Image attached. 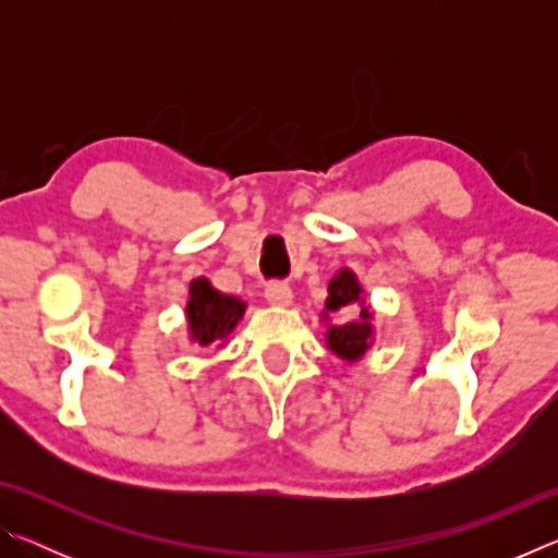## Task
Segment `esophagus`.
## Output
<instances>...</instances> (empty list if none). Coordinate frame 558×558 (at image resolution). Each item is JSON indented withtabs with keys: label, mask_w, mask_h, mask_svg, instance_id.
Instances as JSON below:
<instances>
[{
	"label": "esophagus",
	"mask_w": 558,
	"mask_h": 558,
	"mask_svg": "<svg viewBox=\"0 0 558 558\" xmlns=\"http://www.w3.org/2000/svg\"><path fill=\"white\" fill-rule=\"evenodd\" d=\"M266 300L272 302V305H290L292 300V290L288 282L282 280H272L266 286Z\"/></svg>",
	"instance_id": "1"
}]
</instances>
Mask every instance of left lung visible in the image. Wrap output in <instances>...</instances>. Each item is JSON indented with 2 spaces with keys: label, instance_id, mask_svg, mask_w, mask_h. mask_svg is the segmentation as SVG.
Listing matches in <instances>:
<instances>
[{
  "label": "left lung",
  "instance_id": "8db88e82",
  "mask_svg": "<svg viewBox=\"0 0 558 558\" xmlns=\"http://www.w3.org/2000/svg\"><path fill=\"white\" fill-rule=\"evenodd\" d=\"M359 305V317L347 323L342 327H329L327 332V344L337 356L347 359V362H354V359L362 356L369 347V310L364 307L362 302V288L354 278V272L339 270V276L329 282V298H327V310L332 313H344V310H354Z\"/></svg>",
  "mask_w": 558,
  "mask_h": 558
}]
</instances>
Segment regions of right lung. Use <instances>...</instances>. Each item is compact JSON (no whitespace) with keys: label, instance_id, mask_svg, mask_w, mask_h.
I'll list each match as a JSON object with an SVG mask.
<instances>
[{"label":"right lung","instance_id":"right-lung-1","mask_svg":"<svg viewBox=\"0 0 558 558\" xmlns=\"http://www.w3.org/2000/svg\"><path fill=\"white\" fill-rule=\"evenodd\" d=\"M243 310L245 305L241 300L214 290L209 280L199 278L189 286V329H192L194 342L202 347H211L219 339L229 337L235 323L243 317Z\"/></svg>","mask_w":558,"mask_h":558}]
</instances>
